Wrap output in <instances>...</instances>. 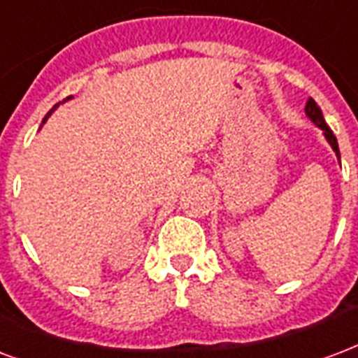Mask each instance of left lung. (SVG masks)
<instances>
[{"label":"left lung","mask_w":358,"mask_h":358,"mask_svg":"<svg viewBox=\"0 0 358 358\" xmlns=\"http://www.w3.org/2000/svg\"><path fill=\"white\" fill-rule=\"evenodd\" d=\"M306 115H308V118H310L311 122L317 126V128H321L322 130V136H324V139L329 141V145L332 147V150L336 152V158L340 160V149H338V139H336V136L332 134V130H330L329 126H327V122H324V117H322L321 113V107L317 106L315 99L310 98L308 99V103H306Z\"/></svg>","instance_id":"8db88e82"}]
</instances>
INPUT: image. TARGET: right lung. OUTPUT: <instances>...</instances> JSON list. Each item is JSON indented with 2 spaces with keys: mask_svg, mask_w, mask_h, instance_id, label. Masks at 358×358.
<instances>
[{
  "mask_svg": "<svg viewBox=\"0 0 358 358\" xmlns=\"http://www.w3.org/2000/svg\"><path fill=\"white\" fill-rule=\"evenodd\" d=\"M67 99H71V96H69V98H66V99H64V101H67ZM64 101H60V103H64ZM60 103H56V106H55V107H52V109H50V111H48V113H47V117L43 118V124H45V120H47V118H48V117H50V115H52V111H55L56 107L60 106Z\"/></svg>",
  "mask_w": 358,
  "mask_h": 358,
  "instance_id": "1",
  "label": "right lung"
}]
</instances>
